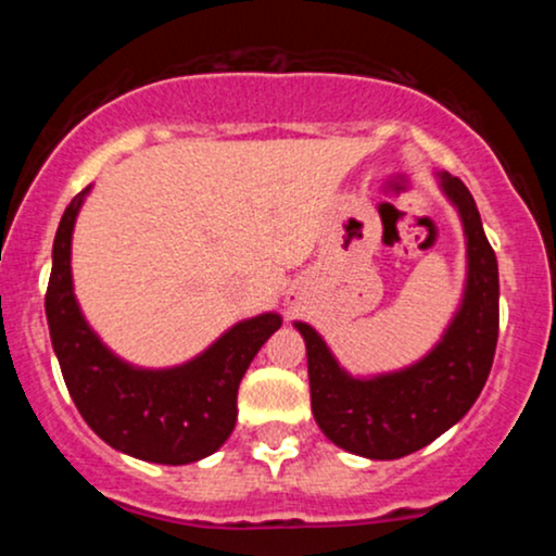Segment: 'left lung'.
<instances>
[{
  "label": "left lung",
  "instance_id": "obj_1",
  "mask_svg": "<svg viewBox=\"0 0 556 556\" xmlns=\"http://www.w3.org/2000/svg\"><path fill=\"white\" fill-rule=\"evenodd\" d=\"M439 185L460 214L468 277L457 314L429 355L358 379L337 363L321 334L295 321L308 350L311 407L329 442L368 460H397L431 444L473 407L486 384L500 337V269L473 195L460 177L439 172Z\"/></svg>",
  "mask_w": 556,
  "mask_h": 556
}]
</instances>
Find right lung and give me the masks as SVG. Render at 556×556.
<instances>
[{"instance_id":"right-lung-1","label":"right lung","mask_w":556,"mask_h":556,"mask_svg":"<svg viewBox=\"0 0 556 556\" xmlns=\"http://www.w3.org/2000/svg\"><path fill=\"white\" fill-rule=\"evenodd\" d=\"M88 190H80L62 214L47 287L49 334L70 397L83 420L125 455L162 465L203 460L232 433L242 376L261 344L282 327V316L245 318L175 368L154 371L117 358L88 327L73 292L70 248Z\"/></svg>"}]
</instances>
